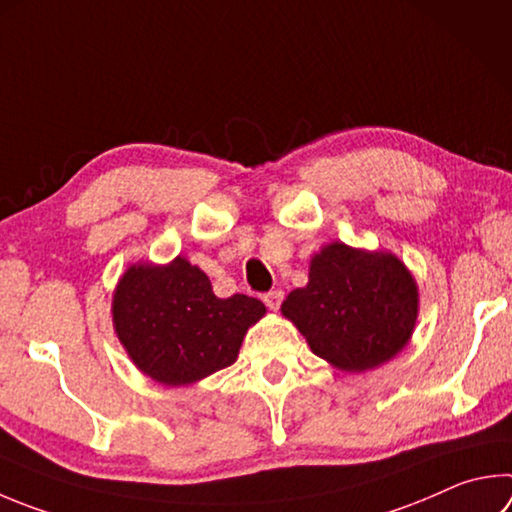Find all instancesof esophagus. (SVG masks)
<instances>
[{
	"instance_id": "1",
	"label": "esophagus",
	"mask_w": 512,
	"mask_h": 512,
	"mask_svg": "<svg viewBox=\"0 0 512 512\" xmlns=\"http://www.w3.org/2000/svg\"><path fill=\"white\" fill-rule=\"evenodd\" d=\"M282 300H284V293H282V291H268V293L264 295V304H266L271 311L280 309Z\"/></svg>"
}]
</instances>
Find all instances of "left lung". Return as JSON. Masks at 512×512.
I'll list each match as a JSON object with an SVG mask.
<instances>
[{"mask_svg": "<svg viewBox=\"0 0 512 512\" xmlns=\"http://www.w3.org/2000/svg\"><path fill=\"white\" fill-rule=\"evenodd\" d=\"M282 315L331 367L362 374L396 358L418 320V284L389 250L331 241L311 257L309 282L288 293Z\"/></svg>", "mask_w": 512, "mask_h": 512, "instance_id": "8db88e82", "label": "left lung"}]
</instances>
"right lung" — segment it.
I'll list each match as a JSON object with an SVG mask.
<instances>
[{
  "label": "right lung",
  "instance_id": "1",
  "mask_svg": "<svg viewBox=\"0 0 512 512\" xmlns=\"http://www.w3.org/2000/svg\"><path fill=\"white\" fill-rule=\"evenodd\" d=\"M264 315L257 297H217L208 275L183 255L167 264H129L111 297L120 345L141 374L165 387L199 383L230 367Z\"/></svg>",
  "mask_w": 512,
  "mask_h": 512
}]
</instances>
